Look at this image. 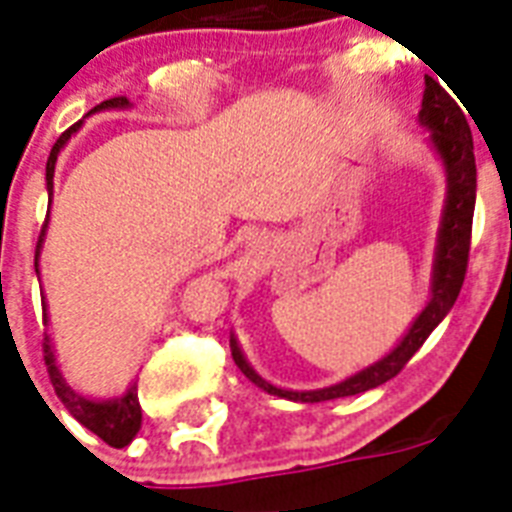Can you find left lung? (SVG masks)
<instances>
[{
    "mask_svg": "<svg viewBox=\"0 0 512 512\" xmlns=\"http://www.w3.org/2000/svg\"><path fill=\"white\" fill-rule=\"evenodd\" d=\"M420 124L430 132V148L436 151L446 175V199L441 225H438L428 305L417 313V319L412 321V327L406 329L404 337L396 342V348L385 353L380 361H374L361 372L319 390H287L268 382L252 369L236 335H231L233 361L241 372L247 374V380L255 382L257 388H263L265 393L287 398V401H300V404H321V401H332V398L366 393L382 382L393 380L404 369L406 361L422 348V342L428 340L430 332L446 319V313L452 311L454 300L460 295L462 281H465V271H468L470 228H473V209H476L473 135H470L468 119L460 111V106L454 103L452 95L430 76L425 79V92H422Z\"/></svg>",
    "mask_w": 512,
    "mask_h": 512,
    "instance_id": "8db88e82",
    "label": "left lung"
}]
</instances>
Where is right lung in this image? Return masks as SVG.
Instances as JSON below:
<instances>
[{
	"label": "right lung",
	"mask_w": 512,
	"mask_h": 512,
	"mask_svg": "<svg viewBox=\"0 0 512 512\" xmlns=\"http://www.w3.org/2000/svg\"><path fill=\"white\" fill-rule=\"evenodd\" d=\"M111 108H132V103L127 98H111L103 100L100 106H95L90 114H98V111H111ZM87 114V116H90ZM82 122H76L71 130H66L58 138V143L52 146L50 159H47V172H44V180H47V196L52 201V177H55V164H58L60 151L66 148V143L74 138L76 132L82 130ZM50 217V215H47ZM44 233H47V223L42 228V236H39V244H36V257H34V268L36 276H39V257H42V244H44ZM44 324H50V316H47V303H44ZM44 364H47V372H50V382L58 398L63 401L68 412L74 414L76 422H82L84 428L92 430L95 436L103 438L108 446L114 449H122L138 436L140 422H143V412H140V401H138V382H132L130 388L124 390L122 396L114 398H90L79 393V390L66 380V374L58 366V358H55V345H52V337L44 335Z\"/></svg>",
	"instance_id": "add662e5"
}]
</instances>
